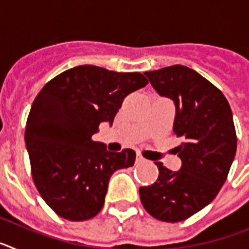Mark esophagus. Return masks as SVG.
<instances>
[{
    "instance_id": "obj_1",
    "label": "esophagus",
    "mask_w": 249,
    "mask_h": 249,
    "mask_svg": "<svg viewBox=\"0 0 249 249\" xmlns=\"http://www.w3.org/2000/svg\"><path fill=\"white\" fill-rule=\"evenodd\" d=\"M146 158L144 157H142V156L141 155H137V157H136V163L137 164H140V163H143V162H146Z\"/></svg>"
}]
</instances>
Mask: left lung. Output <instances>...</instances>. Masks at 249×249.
<instances>
[{"instance_id": "obj_1", "label": "left lung", "mask_w": 249, "mask_h": 249, "mask_svg": "<svg viewBox=\"0 0 249 249\" xmlns=\"http://www.w3.org/2000/svg\"><path fill=\"white\" fill-rule=\"evenodd\" d=\"M146 76L160 96L175 103L182 166L171 171L156 162L157 181L141 187L140 197L152 217L175 223L208 206L227 179L237 151L233 114L223 93L192 68L175 65Z\"/></svg>"}]
</instances>
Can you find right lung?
I'll list each match as a JSON object with an SVG mask.
<instances>
[{
    "instance_id": "1",
    "label": "right lung",
    "mask_w": 249,
    "mask_h": 249,
    "mask_svg": "<svg viewBox=\"0 0 249 249\" xmlns=\"http://www.w3.org/2000/svg\"><path fill=\"white\" fill-rule=\"evenodd\" d=\"M147 83L140 72L82 65L59 73L37 94L26 124V148L37 190L59 217H94L111 176L133 166V149L107 151L92 136L102 122L112 126L124 97Z\"/></svg>"
}]
</instances>
